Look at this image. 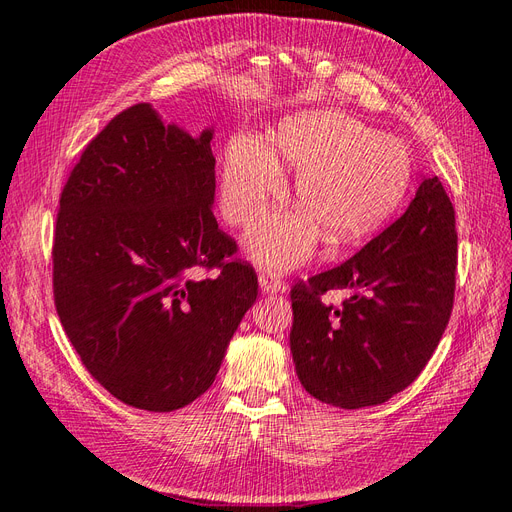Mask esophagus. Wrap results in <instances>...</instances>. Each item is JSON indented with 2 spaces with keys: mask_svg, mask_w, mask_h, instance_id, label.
<instances>
[{
  "mask_svg": "<svg viewBox=\"0 0 512 512\" xmlns=\"http://www.w3.org/2000/svg\"><path fill=\"white\" fill-rule=\"evenodd\" d=\"M258 282H260V288L265 290V292H280V290H284V284H282V280H280V275H277V273L271 271V269L260 271Z\"/></svg>",
  "mask_w": 512,
  "mask_h": 512,
  "instance_id": "1",
  "label": "esophagus"
}]
</instances>
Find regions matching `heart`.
<instances>
[{
  "instance_id": "b5f03b06",
  "label": "heart",
  "mask_w": 512,
  "mask_h": 512,
  "mask_svg": "<svg viewBox=\"0 0 512 512\" xmlns=\"http://www.w3.org/2000/svg\"><path fill=\"white\" fill-rule=\"evenodd\" d=\"M280 166L299 170L294 200L303 211L273 213L250 230L252 254L271 265H297L312 254L318 230L333 245L374 232L406 198L412 158L393 134L335 111H309L284 119L271 149L237 136L224 162L222 211L243 226L284 190Z\"/></svg>"
}]
</instances>
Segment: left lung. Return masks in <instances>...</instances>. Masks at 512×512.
Returning <instances> with one entry per match:
<instances>
[{
  "mask_svg": "<svg viewBox=\"0 0 512 512\" xmlns=\"http://www.w3.org/2000/svg\"><path fill=\"white\" fill-rule=\"evenodd\" d=\"M455 209L427 177L389 228L342 265L290 288V352L303 389L322 404L378 406L425 369L453 312ZM329 289H350L339 306Z\"/></svg>",
  "mask_w": 512,
  "mask_h": 512,
  "instance_id": "obj_1",
  "label": "left lung"
}]
</instances>
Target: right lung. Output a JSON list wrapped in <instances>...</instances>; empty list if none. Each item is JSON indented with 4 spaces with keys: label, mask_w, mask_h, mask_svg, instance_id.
<instances>
[{
    "label": "right lung",
    "mask_w": 512,
    "mask_h": 512,
    "mask_svg": "<svg viewBox=\"0 0 512 512\" xmlns=\"http://www.w3.org/2000/svg\"><path fill=\"white\" fill-rule=\"evenodd\" d=\"M211 138L134 104L85 147L59 198L61 327L108 393L149 412L179 410L209 389L258 297L254 267L235 258L237 241L211 211Z\"/></svg>",
    "instance_id": "1"
}]
</instances>
